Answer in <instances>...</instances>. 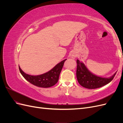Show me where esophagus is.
Listing matches in <instances>:
<instances>
[{"label": "esophagus", "instance_id": "obj_1", "mask_svg": "<svg viewBox=\"0 0 123 123\" xmlns=\"http://www.w3.org/2000/svg\"><path fill=\"white\" fill-rule=\"evenodd\" d=\"M72 57H75V56H74V55H72Z\"/></svg>", "mask_w": 123, "mask_h": 123}]
</instances>
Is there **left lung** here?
<instances>
[{"label": "left lung", "instance_id": "obj_1", "mask_svg": "<svg viewBox=\"0 0 123 123\" xmlns=\"http://www.w3.org/2000/svg\"><path fill=\"white\" fill-rule=\"evenodd\" d=\"M76 77L78 82L86 88L93 89L102 87L112 80L116 74L115 72L110 77L105 78L95 75L91 73L83 62L77 59Z\"/></svg>", "mask_w": 123, "mask_h": 123}]
</instances>
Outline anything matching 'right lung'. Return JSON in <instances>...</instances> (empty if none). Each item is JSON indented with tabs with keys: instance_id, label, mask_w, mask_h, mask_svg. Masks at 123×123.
<instances>
[{
	"instance_id": "right-lung-1",
	"label": "right lung",
	"mask_w": 123,
	"mask_h": 123,
	"mask_svg": "<svg viewBox=\"0 0 123 123\" xmlns=\"http://www.w3.org/2000/svg\"><path fill=\"white\" fill-rule=\"evenodd\" d=\"M66 59L61 62L49 71L39 75H31L25 73L19 66L21 75L29 82L36 86L42 88H49L57 83L59 74Z\"/></svg>"
}]
</instances>
